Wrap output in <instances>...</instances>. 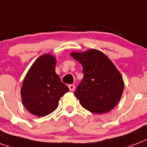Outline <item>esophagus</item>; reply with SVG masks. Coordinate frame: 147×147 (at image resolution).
Here are the masks:
<instances>
[{
  "instance_id": "obj_1",
  "label": "esophagus",
  "mask_w": 147,
  "mask_h": 147,
  "mask_svg": "<svg viewBox=\"0 0 147 147\" xmlns=\"http://www.w3.org/2000/svg\"><path fill=\"white\" fill-rule=\"evenodd\" d=\"M68 87H69V90H70V91H73V90H75V85H73V84L69 85V86H68Z\"/></svg>"
}]
</instances>
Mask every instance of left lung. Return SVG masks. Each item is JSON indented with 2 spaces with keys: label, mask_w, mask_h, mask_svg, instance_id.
<instances>
[{
  "label": "left lung",
  "mask_w": 147,
  "mask_h": 147,
  "mask_svg": "<svg viewBox=\"0 0 147 147\" xmlns=\"http://www.w3.org/2000/svg\"><path fill=\"white\" fill-rule=\"evenodd\" d=\"M84 74L74 95L83 108L95 114L109 112L117 105L124 90L121 74L107 56L96 49L72 52Z\"/></svg>",
  "instance_id": "left-lung-1"
}]
</instances>
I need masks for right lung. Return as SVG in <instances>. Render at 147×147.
<instances>
[{
    "instance_id": "right-lung-1",
    "label": "right lung",
    "mask_w": 147,
    "mask_h": 147,
    "mask_svg": "<svg viewBox=\"0 0 147 147\" xmlns=\"http://www.w3.org/2000/svg\"><path fill=\"white\" fill-rule=\"evenodd\" d=\"M57 59L45 53L32 64L21 88L22 101L29 112L44 117L53 112L60 98L69 91V88L60 80L56 72Z\"/></svg>"
}]
</instances>
